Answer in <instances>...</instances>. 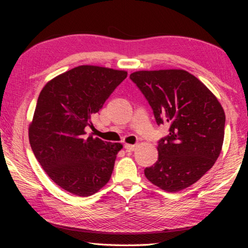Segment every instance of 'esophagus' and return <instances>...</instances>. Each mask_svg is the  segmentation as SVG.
<instances>
[{
    "label": "esophagus",
    "mask_w": 248,
    "mask_h": 248,
    "mask_svg": "<svg viewBox=\"0 0 248 248\" xmlns=\"http://www.w3.org/2000/svg\"><path fill=\"white\" fill-rule=\"evenodd\" d=\"M136 148H137L136 144H128V143L124 144V149L127 151H134Z\"/></svg>",
    "instance_id": "1"
}]
</instances>
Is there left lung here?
<instances>
[{"mask_svg":"<svg viewBox=\"0 0 248 248\" xmlns=\"http://www.w3.org/2000/svg\"><path fill=\"white\" fill-rule=\"evenodd\" d=\"M170 134L158 142V158L146 167L151 183L169 192L191 186L215 165L224 140L225 114L204 84L185 70L130 74Z\"/></svg>","mask_w":248,"mask_h":248,"instance_id":"1","label":"left lung"}]
</instances>
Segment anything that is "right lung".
Instances as JSON below:
<instances>
[{
	"label": "right lung",
	"instance_id": "add662e5",
	"mask_svg": "<svg viewBox=\"0 0 248 248\" xmlns=\"http://www.w3.org/2000/svg\"><path fill=\"white\" fill-rule=\"evenodd\" d=\"M127 72L79 65L58 75L41 90L28 129L37 161L62 189L75 196L97 192L111 177L123 144L87 137L92 117Z\"/></svg>",
	"mask_w": 248,
	"mask_h": 248
}]
</instances>
